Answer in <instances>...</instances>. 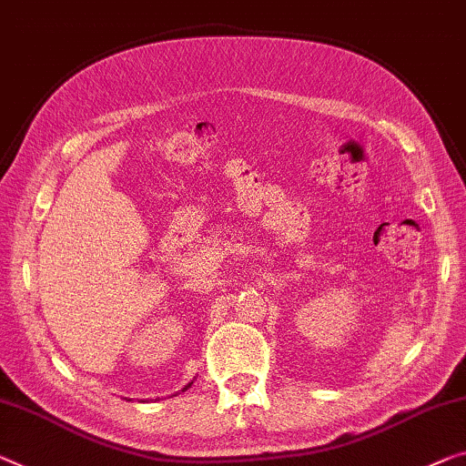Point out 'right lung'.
<instances>
[{
  "instance_id": "obj_1",
  "label": "right lung",
  "mask_w": 466,
  "mask_h": 466,
  "mask_svg": "<svg viewBox=\"0 0 466 466\" xmlns=\"http://www.w3.org/2000/svg\"><path fill=\"white\" fill-rule=\"evenodd\" d=\"M187 388H191V383H189V385H185V388H183V390H187Z\"/></svg>"
}]
</instances>
